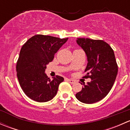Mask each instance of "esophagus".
Here are the masks:
<instances>
[{"label": "esophagus", "mask_w": 130, "mask_h": 130, "mask_svg": "<svg viewBox=\"0 0 130 130\" xmlns=\"http://www.w3.org/2000/svg\"><path fill=\"white\" fill-rule=\"evenodd\" d=\"M67 80L70 84H75V80H73V79H67Z\"/></svg>", "instance_id": "34e87169"}]
</instances>
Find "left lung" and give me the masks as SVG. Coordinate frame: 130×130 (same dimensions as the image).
<instances>
[{"label":"left lung","instance_id":"1","mask_svg":"<svg viewBox=\"0 0 130 130\" xmlns=\"http://www.w3.org/2000/svg\"><path fill=\"white\" fill-rule=\"evenodd\" d=\"M76 42L83 49L87 58L86 77L91 78L84 84L76 98L86 104H93L102 100L113 86L118 73V65L111 47L103 40L77 38Z\"/></svg>","mask_w":130,"mask_h":130}]
</instances>
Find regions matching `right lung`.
<instances>
[{
	"label": "right lung",
	"mask_w": 130,
	"mask_h": 130,
	"mask_svg": "<svg viewBox=\"0 0 130 130\" xmlns=\"http://www.w3.org/2000/svg\"><path fill=\"white\" fill-rule=\"evenodd\" d=\"M67 40L68 38L37 35L22 46L17 62V76L22 89L30 99L44 103L56 95L59 85L64 78L57 75L51 80L45 70L55 54Z\"/></svg>",
	"instance_id": "obj_1"
}]
</instances>
